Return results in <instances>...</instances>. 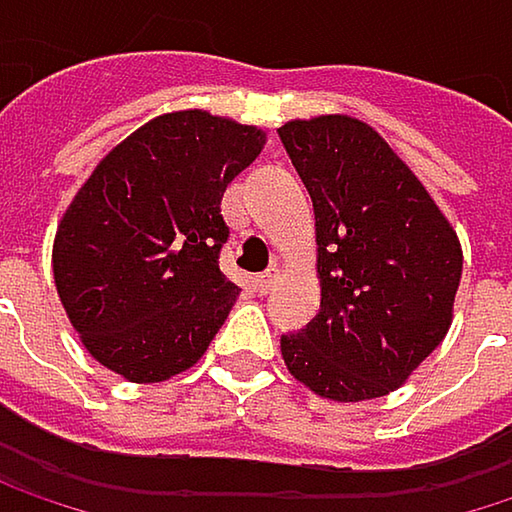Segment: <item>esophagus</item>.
<instances>
[{"label": "esophagus", "mask_w": 512, "mask_h": 512, "mask_svg": "<svg viewBox=\"0 0 512 512\" xmlns=\"http://www.w3.org/2000/svg\"><path fill=\"white\" fill-rule=\"evenodd\" d=\"M275 284V269H266V272H260L252 278V290H255L257 296H263V293H269V287Z\"/></svg>", "instance_id": "34e87169"}]
</instances>
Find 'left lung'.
<instances>
[{"label": "left lung", "instance_id": "obj_1", "mask_svg": "<svg viewBox=\"0 0 512 512\" xmlns=\"http://www.w3.org/2000/svg\"><path fill=\"white\" fill-rule=\"evenodd\" d=\"M317 219L320 314L281 335L287 370L338 403L400 388L451 329L462 249L424 183L350 115L278 127Z\"/></svg>", "mask_w": 512, "mask_h": 512}]
</instances>
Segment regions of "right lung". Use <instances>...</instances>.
<instances>
[{"label":"right lung","instance_id":"obj_1","mask_svg":"<svg viewBox=\"0 0 512 512\" xmlns=\"http://www.w3.org/2000/svg\"><path fill=\"white\" fill-rule=\"evenodd\" d=\"M266 136L201 109L168 112L100 159L64 210L52 275L85 350L130 382L207 353L240 287L219 269L222 195Z\"/></svg>","mask_w":512,"mask_h":512}]
</instances>
